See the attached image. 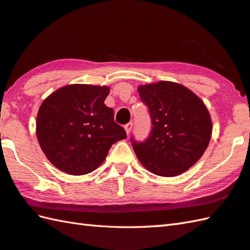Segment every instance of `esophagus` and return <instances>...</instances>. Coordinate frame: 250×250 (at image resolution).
<instances>
[{"label": "esophagus", "mask_w": 250, "mask_h": 250, "mask_svg": "<svg viewBox=\"0 0 250 250\" xmlns=\"http://www.w3.org/2000/svg\"><path fill=\"white\" fill-rule=\"evenodd\" d=\"M132 125H132V122H129V124H126V125H125V132H126V133H130V132H131V130H132Z\"/></svg>", "instance_id": "esophagus-1"}]
</instances>
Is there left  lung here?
I'll list each match as a JSON object with an SVG mask.
<instances>
[{
  "mask_svg": "<svg viewBox=\"0 0 250 250\" xmlns=\"http://www.w3.org/2000/svg\"><path fill=\"white\" fill-rule=\"evenodd\" d=\"M138 92L151 119L147 139L136 142L131 138L140 163L160 177L185 172L202 157L211 138L207 107L196 94L175 82L140 85Z\"/></svg>",
  "mask_w": 250,
  "mask_h": 250,
  "instance_id": "left-lung-1",
  "label": "left lung"
}]
</instances>
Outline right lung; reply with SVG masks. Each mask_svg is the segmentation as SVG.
I'll use <instances>...</instances> for the list:
<instances>
[{"label":"right lung","mask_w":250,"mask_h":250,"mask_svg":"<svg viewBox=\"0 0 250 250\" xmlns=\"http://www.w3.org/2000/svg\"><path fill=\"white\" fill-rule=\"evenodd\" d=\"M108 86L70 84L43 101L37 138L47 159L63 172L82 175L105 160L112 144L126 138L104 102Z\"/></svg>","instance_id":"add662e5"}]
</instances>
